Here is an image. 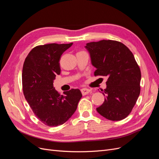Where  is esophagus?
Masks as SVG:
<instances>
[{"mask_svg":"<svg viewBox=\"0 0 159 159\" xmlns=\"http://www.w3.org/2000/svg\"><path fill=\"white\" fill-rule=\"evenodd\" d=\"M81 93H82L83 95H87L89 93H90L91 89H87V88H83V89H81Z\"/></svg>","mask_w":159,"mask_h":159,"instance_id":"1","label":"esophagus"}]
</instances>
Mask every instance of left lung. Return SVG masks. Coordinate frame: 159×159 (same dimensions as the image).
Segmentation results:
<instances>
[{
	"instance_id": "1",
	"label": "left lung",
	"mask_w": 159,
	"mask_h": 159,
	"mask_svg": "<svg viewBox=\"0 0 159 159\" xmlns=\"http://www.w3.org/2000/svg\"><path fill=\"white\" fill-rule=\"evenodd\" d=\"M95 76H107V88L102 89L103 103L97 111L111 121L127 117L135 105L141 91V73L133 53L123 43L100 40L88 43Z\"/></svg>"
}]
</instances>
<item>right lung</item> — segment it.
<instances>
[{
	"instance_id": "right-lung-1",
	"label": "right lung",
	"mask_w": 159,
	"mask_h": 159,
	"mask_svg": "<svg viewBox=\"0 0 159 159\" xmlns=\"http://www.w3.org/2000/svg\"><path fill=\"white\" fill-rule=\"evenodd\" d=\"M72 44L37 46L29 52L23 65V93L36 117L49 127L68 121L82 97L79 89H71L61 95L53 84L60 74L61 56Z\"/></svg>"
}]
</instances>
